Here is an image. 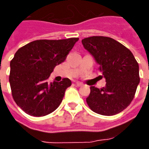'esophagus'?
Masks as SVG:
<instances>
[{
    "label": "esophagus",
    "instance_id": "1",
    "mask_svg": "<svg viewBox=\"0 0 149 149\" xmlns=\"http://www.w3.org/2000/svg\"><path fill=\"white\" fill-rule=\"evenodd\" d=\"M76 85H77V86H83L84 84H82V83H80V82H76Z\"/></svg>",
    "mask_w": 149,
    "mask_h": 149
}]
</instances>
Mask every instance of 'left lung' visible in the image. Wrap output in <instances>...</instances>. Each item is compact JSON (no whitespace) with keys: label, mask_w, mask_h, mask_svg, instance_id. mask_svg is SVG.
Masks as SVG:
<instances>
[{"label":"left lung","mask_w":149,"mask_h":149,"mask_svg":"<svg viewBox=\"0 0 149 149\" xmlns=\"http://www.w3.org/2000/svg\"><path fill=\"white\" fill-rule=\"evenodd\" d=\"M82 44L99 64V70L106 79L104 87L91 86L86 98L88 106L101 115L120 113L131 104L140 82L139 63L134 55L109 37L92 36L83 39Z\"/></svg>","instance_id":"1"}]
</instances>
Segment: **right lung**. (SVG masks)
<instances>
[{
	"instance_id": "obj_1",
	"label": "right lung",
	"mask_w": 149,
	"mask_h": 149,
	"mask_svg": "<svg viewBox=\"0 0 149 149\" xmlns=\"http://www.w3.org/2000/svg\"><path fill=\"white\" fill-rule=\"evenodd\" d=\"M78 40H36L16 52L10 63L9 82L13 99L25 113L42 117L59 106L71 80L64 78L49 84L48 79Z\"/></svg>"
}]
</instances>
